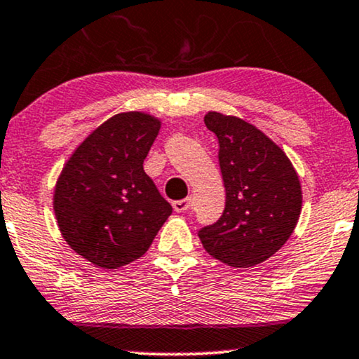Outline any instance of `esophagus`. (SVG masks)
<instances>
[{
    "instance_id": "esophagus-1",
    "label": "esophagus",
    "mask_w": 359,
    "mask_h": 359,
    "mask_svg": "<svg viewBox=\"0 0 359 359\" xmlns=\"http://www.w3.org/2000/svg\"><path fill=\"white\" fill-rule=\"evenodd\" d=\"M192 201L191 198H182V201H174L172 202V207H174L175 212H185V210H189V207H191Z\"/></svg>"
}]
</instances>
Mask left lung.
<instances>
[{
  "label": "left lung",
  "instance_id": "1",
  "mask_svg": "<svg viewBox=\"0 0 359 359\" xmlns=\"http://www.w3.org/2000/svg\"><path fill=\"white\" fill-rule=\"evenodd\" d=\"M205 127L219 140L226 209L198 231L210 256L232 267L264 262L286 244L303 204L299 177L283 149L243 118L209 111Z\"/></svg>",
  "mask_w": 359,
  "mask_h": 359
}]
</instances>
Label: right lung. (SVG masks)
Instances as JSON below:
<instances>
[{"label": "right lung", "mask_w": 359, "mask_h": 359, "mask_svg": "<svg viewBox=\"0 0 359 359\" xmlns=\"http://www.w3.org/2000/svg\"><path fill=\"white\" fill-rule=\"evenodd\" d=\"M161 120L125 111L95 128L65 163L53 209L68 245L86 261L118 269L142 257L172 205L145 174Z\"/></svg>", "instance_id": "right-lung-1"}]
</instances>
